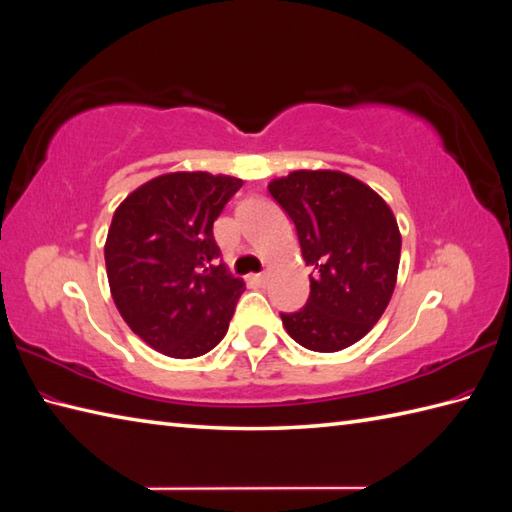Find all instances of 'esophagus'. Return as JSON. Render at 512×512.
Masks as SVG:
<instances>
[{
    "label": "esophagus",
    "instance_id": "obj_1",
    "mask_svg": "<svg viewBox=\"0 0 512 512\" xmlns=\"http://www.w3.org/2000/svg\"><path fill=\"white\" fill-rule=\"evenodd\" d=\"M253 281L257 283V285H266V281H268V277L264 275V272H257V275H253Z\"/></svg>",
    "mask_w": 512,
    "mask_h": 512
}]
</instances>
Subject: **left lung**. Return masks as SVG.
I'll return each mask as SVG.
<instances>
[{"label": "left lung", "mask_w": 512, "mask_h": 512, "mask_svg": "<svg viewBox=\"0 0 512 512\" xmlns=\"http://www.w3.org/2000/svg\"><path fill=\"white\" fill-rule=\"evenodd\" d=\"M292 218L310 275L303 310L281 314L301 347L334 353L362 340L395 292L401 233L386 200L338 170H296L268 185Z\"/></svg>", "instance_id": "left-lung-1"}]
</instances>
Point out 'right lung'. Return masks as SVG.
Wrapping results in <instances>:
<instances>
[{"label": "right lung", "mask_w": 512, "mask_h": 512, "mask_svg": "<svg viewBox=\"0 0 512 512\" xmlns=\"http://www.w3.org/2000/svg\"><path fill=\"white\" fill-rule=\"evenodd\" d=\"M240 187L227 174L170 172L113 213L104 261L115 307L168 358H198L227 334L244 281L218 261L213 222Z\"/></svg>", "instance_id": "obj_1"}]
</instances>
